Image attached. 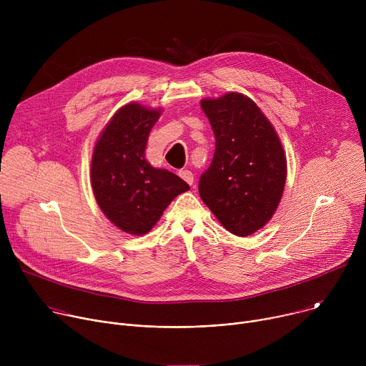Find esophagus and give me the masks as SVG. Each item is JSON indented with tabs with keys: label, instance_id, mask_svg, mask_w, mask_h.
Wrapping results in <instances>:
<instances>
[{
	"label": "esophagus",
	"instance_id": "1",
	"mask_svg": "<svg viewBox=\"0 0 366 366\" xmlns=\"http://www.w3.org/2000/svg\"><path fill=\"white\" fill-rule=\"evenodd\" d=\"M178 175L188 184V185H192L194 184V174L191 172V171H188V169H182V171H179L178 172Z\"/></svg>",
	"mask_w": 366,
	"mask_h": 366
}]
</instances>
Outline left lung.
Here are the masks:
<instances>
[{
	"label": "left lung",
	"mask_w": 366,
	"mask_h": 366,
	"mask_svg": "<svg viewBox=\"0 0 366 366\" xmlns=\"http://www.w3.org/2000/svg\"><path fill=\"white\" fill-rule=\"evenodd\" d=\"M201 109L214 132L216 150L199 178V197L226 230L250 236L271 220L284 192L287 159L281 140L243 94L205 98Z\"/></svg>",
	"instance_id": "8db88e82"
}]
</instances>
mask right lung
Segmentation results:
<instances>
[{"label": "right lung", "mask_w": 366, "mask_h": 366, "mask_svg": "<svg viewBox=\"0 0 366 366\" xmlns=\"http://www.w3.org/2000/svg\"><path fill=\"white\" fill-rule=\"evenodd\" d=\"M161 110L123 106L99 134L91 161V185L106 217L120 230L146 234L171 201L189 185L144 159L149 133Z\"/></svg>", "instance_id": "add662e5"}]
</instances>
